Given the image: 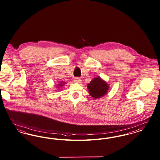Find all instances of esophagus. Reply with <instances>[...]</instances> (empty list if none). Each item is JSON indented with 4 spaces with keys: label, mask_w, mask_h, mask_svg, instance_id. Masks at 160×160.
<instances>
[{
    "label": "esophagus",
    "mask_w": 160,
    "mask_h": 160,
    "mask_svg": "<svg viewBox=\"0 0 160 160\" xmlns=\"http://www.w3.org/2000/svg\"><path fill=\"white\" fill-rule=\"evenodd\" d=\"M81 81H82V80H81L79 77H76V78H74V82L75 83H80Z\"/></svg>",
    "instance_id": "obj_1"
}]
</instances>
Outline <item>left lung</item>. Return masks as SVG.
Instances as JSON below:
<instances>
[{
  "mask_svg": "<svg viewBox=\"0 0 160 160\" xmlns=\"http://www.w3.org/2000/svg\"><path fill=\"white\" fill-rule=\"evenodd\" d=\"M87 87L91 96L95 99L104 96L109 89L108 84L99 77L92 80Z\"/></svg>",
  "mask_w": 160,
  "mask_h": 160,
  "instance_id": "8db88e82",
  "label": "left lung"
}]
</instances>
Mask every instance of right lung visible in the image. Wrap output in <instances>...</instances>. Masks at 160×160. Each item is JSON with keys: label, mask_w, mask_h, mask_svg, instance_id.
I'll return each mask as SVG.
<instances>
[{"label": "right lung", "mask_w": 160, "mask_h": 160, "mask_svg": "<svg viewBox=\"0 0 160 160\" xmlns=\"http://www.w3.org/2000/svg\"><path fill=\"white\" fill-rule=\"evenodd\" d=\"M65 84V82H62L61 83H60V84H59L58 85H59V86L61 88V86H63V84Z\"/></svg>", "instance_id": "right-lung-1"}]
</instances>
